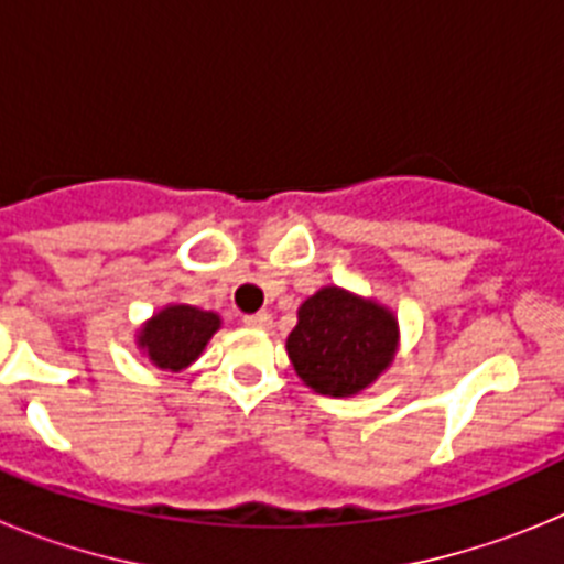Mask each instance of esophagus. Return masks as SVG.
<instances>
[{"instance_id": "esophagus-1", "label": "esophagus", "mask_w": 564, "mask_h": 564, "mask_svg": "<svg viewBox=\"0 0 564 564\" xmlns=\"http://www.w3.org/2000/svg\"><path fill=\"white\" fill-rule=\"evenodd\" d=\"M246 325L253 327V330H268V327L273 325L271 313L259 311V313H251V316H246Z\"/></svg>"}]
</instances>
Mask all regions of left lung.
<instances>
[{"instance_id": "1", "label": "left lung", "mask_w": 564, "mask_h": 564, "mask_svg": "<svg viewBox=\"0 0 564 564\" xmlns=\"http://www.w3.org/2000/svg\"><path fill=\"white\" fill-rule=\"evenodd\" d=\"M285 341L296 376L318 395L352 398L395 361L398 316L372 296L327 285L307 296Z\"/></svg>"}]
</instances>
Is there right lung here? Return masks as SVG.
Returning <instances> with one entry per match:
<instances>
[{"mask_svg": "<svg viewBox=\"0 0 564 564\" xmlns=\"http://www.w3.org/2000/svg\"><path fill=\"white\" fill-rule=\"evenodd\" d=\"M220 327L223 318L214 311L169 302L138 327L134 344L158 370L177 376L203 356L206 344Z\"/></svg>", "mask_w": 564, "mask_h": 564, "instance_id": "obj_1", "label": "right lung"}]
</instances>
